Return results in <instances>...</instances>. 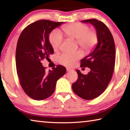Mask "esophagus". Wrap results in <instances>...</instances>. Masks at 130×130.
I'll use <instances>...</instances> for the list:
<instances>
[{"label":"esophagus","instance_id":"34e87169","mask_svg":"<svg viewBox=\"0 0 130 130\" xmlns=\"http://www.w3.org/2000/svg\"><path fill=\"white\" fill-rule=\"evenodd\" d=\"M67 72H71L72 70H73V69H72V68H67Z\"/></svg>","mask_w":130,"mask_h":130}]
</instances>
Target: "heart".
I'll return each instance as SVG.
<instances>
[{
  "mask_svg": "<svg viewBox=\"0 0 130 130\" xmlns=\"http://www.w3.org/2000/svg\"><path fill=\"white\" fill-rule=\"evenodd\" d=\"M62 30L66 36L77 39V42L84 52L88 53L93 50L99 42V36L94 30L89 29L87 25L73 23L62 26ZM49 42L54 51L58 50L62 42V37L60 32L53 31L49 36ZM82 56L80 51L63 53L58 57L61 64L65 66L73 65Z\"/></svg>",
  "mask_w": 130,
  "mask_h": 130,
  "instance_id": "obj_1",
  "label": "heart"
}]
</instances>
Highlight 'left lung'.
Wrapping results in <instances>:
<instances>
[{
  "instance_id": "1",
  "label": "left lung",
  "mask_w": 130,
  "mask_h": 130,
  "mask_svg": "<svg viewBox=\"0 0 130 130\" xmlns=\"http://www.w3.org/2000/svg\"><path fill=\"white\" fill-rule=\"evenodd\" d=\"M82 22L95 27L99 42L94 51L81 60L80 67L89 68L91 71L83 74L77 69L78 78L72 84V89L81 98L92 100L103 93L111 80L115 63V45L111 31L102 21L90 19Z\"/></svg>"
}]
</instances>
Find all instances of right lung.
Wrapping results in <instances>:
<instances>
[{
  "label": "right lung",
  "mask_w": 130,
  "mask_h": 130,
  "mask_svg": "<svg viewBox=\"0 0 130 130\" xmlns=\"http://www.w3.org/2000/svg\"><path fill=\"white\" fill-rule=\"evenodd\" d=\"M62 23L46 19L37 21L24 28L18 40L17 74L24 92L32 99L42 100L51 96L57 80L67 72L65 67L57 65L47 72L41 63L54 53L49 34Z\"/></svg>",
  "instance_id": "1"
}]
</instances>
